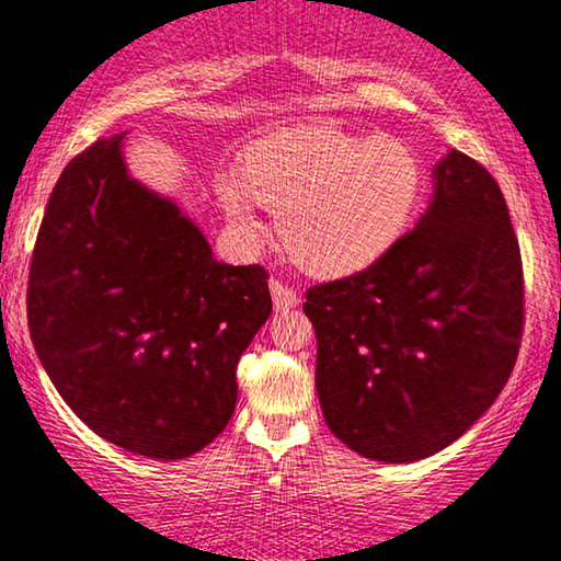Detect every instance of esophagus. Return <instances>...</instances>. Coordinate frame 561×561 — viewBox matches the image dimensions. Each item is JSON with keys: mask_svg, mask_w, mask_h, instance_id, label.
I'll return each mask as SVG.
<instances>
[{"mask_svg": "<svg viewBox=\"0 0 561 561\" xmlns=\"http://www.w3.org/2000/svg\"><path fill=\"white\" fill-rule=\"evenodd\" d=\"M268 287H272V300H274V310L276 312H287V310H293V308H297V293L293 287H287L285 282H279V279H272L268 282Z\"/></svg>", "mask_w": 561, "mask_h": 561, "instance_id": "1", "label": "esophagus"}]
</instances>
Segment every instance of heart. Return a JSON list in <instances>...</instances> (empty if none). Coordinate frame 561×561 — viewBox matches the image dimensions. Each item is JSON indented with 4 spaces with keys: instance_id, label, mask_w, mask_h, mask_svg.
<instances>
[{
    "instance_id": "1",
    "label": "heart",
    "mask_w": 561,
    "mask_h": 561,
    "mask_svg": "<svg viewBox=\"0 0 561 561\" xmlns=\"http://www.w3.org/2000/svg\"><path fill=\"white\" fill-rule=\"evenodd\" d=\"M425 167L400 138L333 125L282 130L245 148L238 176L220 171L215 197L243 245L261 243L256 203L276 210V238L302 272L339 279L375 266L413 226Z\"/></svg>"
}]
</instances>
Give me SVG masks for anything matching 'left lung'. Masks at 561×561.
Here are the masks:
<instances>
[{
	"label": "left lung",
	"instance_id": "left-lung-1",
	"mask_svg": "<svg viewBox=\"0 0 561 561\" xmlns=\"http://www.w3.org/2000/svg\"><path fill=\"white\" fill-rule=\"evenodd\" d=\"M302 310L335 438L387 465L446 449L495 402L524 331V266L495 179L446 153L415 228L375 266L308 289Z\"/></svg>",
	"mask_w": 561,
	"mask_h": 561
}]
</instances>
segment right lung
Masks as SVG:
<instances>
[{"label":"right lung","instance_id":"right-lung-1","mask_svg":"<svg viewBox=\"0 0 561 561\" xmlns=\"http://www.w3.org/2000/svg\"><path fill=\"white\" fill-rule=\"evenodd\" d=\"M125 136L58 176L30 266V335L96 436L184 459L233 415L238 358L272 312L268 274L215 259L174 199L130 176Z\"/></svg>","mask_w":561,"mask_h":561}]
</instances>
